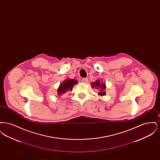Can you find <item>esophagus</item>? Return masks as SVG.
I'll return each mask as SVG.
<instances>
[{
	"instance_id": "1",
	"label": "esophagus",
	"mask_w": 160,
	"mask_h": 160,
	"mask_svg": "<svg viewBox=\"0 0 160 160\" xmlns=\"http://www.w3.org/2000/svg\"><path fill=\"white\" fill-rule=\"evenodd\" d=\"M88 79L86 78H83L82 79V82L84 83H88Z\"/></svg>"
}]
</instances>
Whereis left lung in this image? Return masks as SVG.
Masks as SVG:
<instances>
[{
	"instance_id": "left-lung-1",
	"label": "left lung",
	"mask_w": 160,
	"mask_h": 160,
	"mask_svg": "<svg viewBox=\"0 0 160 160\" xmlns=\"http://www.w3.org/2000/svg\"><path fill=\"white\" fill-rule=\"evenodd\" d=\"M92 88H95V89H98V88H100L102 91V90H104L106 89V85L104 83H100L99 80H97L95 82H93L92 83ZM99 95H104L106 93H105V92L100 91V92L98 93Z\"/></svg>"
}]
</instances>
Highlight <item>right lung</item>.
Wrapping results in <instances>:
<instances>
[{
    "instance_id": "add662e5",
    "label": "right lung",
    "mask_w": 160,
    "mask_h": 160,
    "mask_svg": "<svg viewBox=\"0 0 160 160\" xmlns=\"http://www.w3.org/2000/svg\"><path fill=\"white\" fill-rule=\"evenodd\" d=\"M77 83V81L75 79H67L60 84L58 88V93L59 95L65 93L66 92L71 91L73 86Z\"/></svg>"
}]
</instances>
